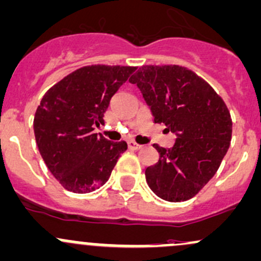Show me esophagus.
I'll use <instances>...</instances> for the list:
<instances>
[{
  "instance_id": "obj_1",
  "label": "esophagus",
  "mask_w": 261,
  "mask_h": 261,
  "mask_svg": "<svg viewBox=\"0 0 261 261\" xmlns=\"http://www.w3.org/2000/svg\"><path fill=\"white\" fill-rule=\"evenodd\" d=\"M127 145H128V149H130V150H140V149H141V145L136 144L135 141H128Z\"/></svg>"
}]
</instances>
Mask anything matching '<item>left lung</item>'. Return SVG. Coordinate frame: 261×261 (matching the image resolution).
Listing matches in <instances>:
<instances>
[{"instance_id":"left-lung-1","label":"left lung","mask_w":261,"mask_h":261,"mask_svg":"<svg viewBox=\"0 0 261 261\" xmlns=\"http://www.w3.org/2000/svg\"><path fill=\"white\" fill-rule=\"evenodd\" d=\"M136 84L152 112L176 140L171 149L153 145L159 161L145 170L150 189L171 202L191 199L213 179L231 141L230 111L215 90L179 65L141 66Z\"/></svg>"}]
</instances>
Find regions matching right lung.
<instances>
[{
	"label": "right lung",
	"mask_w": 261,
	"mask_h": 261,
	"mask_svg": "<svg viewBox=\"0 0 261 261\" xmlns=\"http://www.w3.org/2000/svg\"><path fill=\"white\" fill-rule=\"evenodd\" d=\"M136 70L133 66H84L43 95L34 119L41 156L62 188L87 194L110 179L126 141L94 133L103 123L110 100Z\"/></svg>",
	"instance_id": "obj_1"
}]
</instances>
